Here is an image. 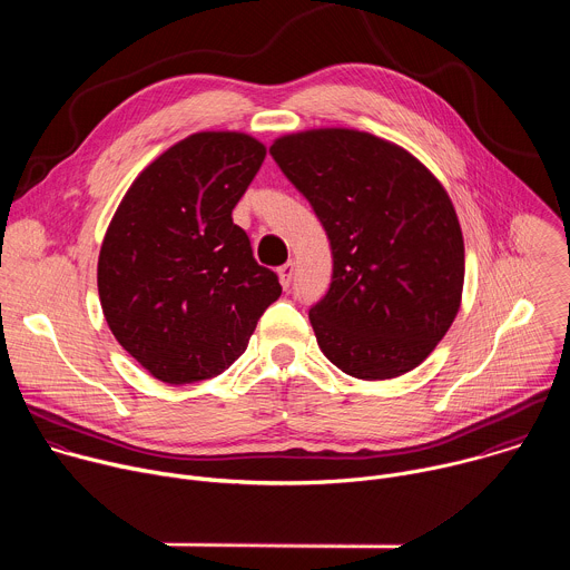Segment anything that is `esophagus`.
Here are the masks:
<instances>
[{"instance_id":"obj_1","label":"esophagus","mask_w":570,"mask_h":570,"mask_svg":"<svg viewBox=\"0 0 570 570\" xmlns=\"http://www.w3.org/2000/svg\"><path fill=\"white\" fill-rule=\"evenodd\" d=\"M279 282H282V286L284 288H288L291 286V282H293V275H295V264L293 262H286L284 266H279Z\"/></svg>"}]
</instances>
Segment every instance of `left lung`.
<instances>
[{"label":"left lung","mask_w":570,"mask_h":570,"mask_svg":"<svg viewBox=\"0 0 570 570\" xmlns=\"http://www.w3.org/2000/svg\"><path fill=\"white\" fill-rule=\"evenodd\" d=\"M271 155L330 236L332 284L308 311L322 354L365 381L415 370L464 284L462 229L440 180L409 150L350 128L279 137Z\"/></svg>","instance_id":"left-lung-1"}]
</instances>
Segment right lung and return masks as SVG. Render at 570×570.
<instances>
[{
	"label": "right lung",
	"mask_w": 570,
	"mask_h": 570,
	"mask_svg": "<svg viewBox=\"0 0 570 570\" xmlns=\"http://www.w3.org/2000/svg\"><path fill=\"white\" fill-rule=\"evenodd\" d=\"M266 146L243 132H196L161 153L117 207L99 255V297L119 345L155 379L218 376L282 295L232 209Z\"/></svg>",
	"instance_id": "obj_1"
}]
</instances>
